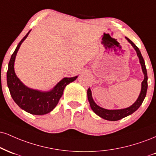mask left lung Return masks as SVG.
<instances>
[{"mask_svg": "<svg viewBox=\"0 0 156 156\" xmlns=\"http://www.w3.org/2000/svg\"><path fill=\"white\" fill-rule=\"evenodd\" d=\"M126 40L130 43L132 45V46L136 50V54H137V56L140 59V62L142 65V72L144 73V78L143 81L142 82V89L141 92H140V96H139L138 99H136V101L135 102L134 104L132 105V106H130L129 108H125V109H121V110H106V109H104L101 107L97 105L94 102L92 96H91V89H89L87 91V96H88V99H89V102L90 104V106H91V108L92 109V110L97 115L100 116L102 119L108 120V121H119L120 119H123V118L126 117L131 114H132L133 112L136 111L137 109L140 108V105L143 102L144 98H145L146 94H147V70H146L145 64H144V61L143 57H142L141 52H140V49L137 46L135 45L134 43L132 42L130 39H129L128 37H126Z\"/></svg>", "mask_w": 156, "mask_h": 156, "instance_id": "obj_1", "label": "left lung"}]
</instances>
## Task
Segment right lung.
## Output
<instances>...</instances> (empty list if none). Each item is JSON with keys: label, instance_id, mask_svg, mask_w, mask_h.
Listing matches in <instances>:
<instances>
[{"label": "right lung", "instance_id": "1", "mask_svg": "<svg viewBox=\"0 0 156 156\" xmlns=\"http://www.w3.org/2000/svg\"><path fill=\"white\" fill-rule=\"evenodd\" d=\"M30 32V30L19 43L18 46L11 57L7 71V85L12 99L20 108L33 115H41L48 113L57 106L59 99L62 96L65 86L74 81L78 76L73 78H64L56 86H54L51 91L47 92H42L37 90L29 89L24 86L15 74L14 65L19 48L24 39L27 37Z\"/></svg>", "mask_w": 156, "mask_h": 156}]
</instances>
